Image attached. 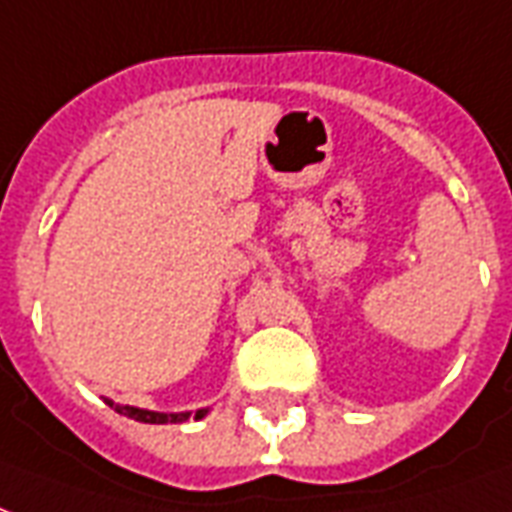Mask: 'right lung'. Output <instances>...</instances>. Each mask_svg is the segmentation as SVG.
Here are the masks:
<instances>
[{"instance_id": "add662e5", "label": "right lung", "mask_w": 512, "mask_h": 512, "mask_svg": "<svg viewBox=\"0 0 512 512\" xmlns=\"http://www.w3.org/2000/svg\"><path fill=\"white\" fill-rule=\"evenodd\" d=\"M105 404L113 407L116 412H121V415H127V418L140 420V423H184V420L189 418L200 420L208 415V407H203V410L198 412H154V410H140V407H130V404H116V401L111 399H105Z\"/></svg>"}]
</instances>
